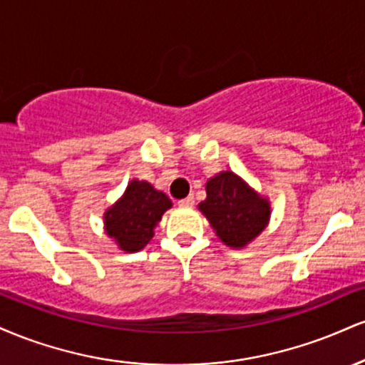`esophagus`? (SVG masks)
Wrapping results in <instances>:
<instances>
[{
    "mask_svg": "<svg viewBox=\"0 0 365 365\" xmlns=\"http://www.w3.org/2000/svg\"><path fill=\"white\" fill-rule=\"evenodd\" d=\"M194 195H188V197H185V199H182V200H178V206H182V207H192L194 206Z\"/></svg>",
    "mask_w": 365,
    "mask_h": 365,
    "instance_id": "obj_1",
    "label": "esophagus"
}]
</instances>
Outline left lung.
<instances>
[{
    "mask_svg": "<svg viewBox=\"0 0 365 365\" xmlns=\"http://www.w3.org/2000/svg\"><path fill=\"white\" fill-rule=\"evenodd\" d=\"M206 200L199 204L225 245L242 249L261 235L271 216V204L233 171L207 180Z\"/></svg>",
    "mask_w": 365,
    "mask_h": 365,
    "instance_id": "obj_1",
    "label": "left lung"
}]
</instances>
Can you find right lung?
<instances>
[{"instance_id":"right-lung-1","label":"right lung","mask_w":365,"mask_h":365,"mask_svg":"<svg viewBox=\"0 0 365 365\" xmlns=\"http://www.w3.org/2000/svg\"><path fill=\"white\" fill-rule=\"evenodd\" d=\"M173 206L170 197L144 180H132L127 190L104 212L108 237L125 252H137L149 244L163 215Z\"/></svg>"}]
</instances>
